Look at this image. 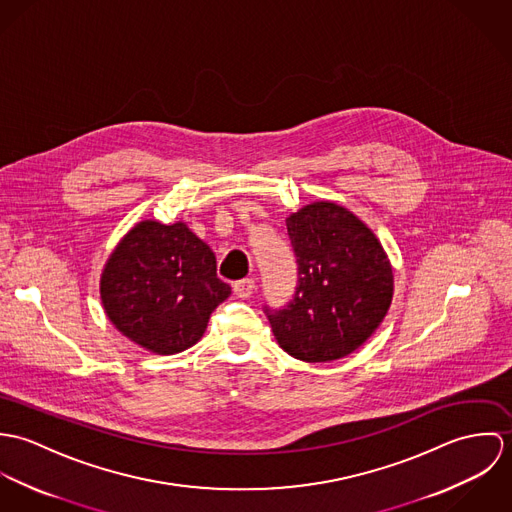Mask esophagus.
I'll return each mask as SVG.
<instances>
[{"mask_svg":"<svg viewBox=\"0 0 512 512\" xmlns=\"http://www.w3.org/2000/svg\"><path fill=\"white\" fill-rule=\"evenodd\" d=\"M254 288H256V284H254V280H252V278H244V280H238V282H234V286H232V290H234V293H236V297H242V299H248V297H252Z\"/></svg>","mask_w":512,"mask_h":512,"instance_id":"esophagus-1","label":"esophagus"}]
</instances>
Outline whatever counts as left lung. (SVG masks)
<instances>
[{
  "mask_svg": "<svg viewBox=\"0 0 512 512\" xmlns=\"http://www.w3.org/2000/svg\"><path fill=\"white\" fill-rule=\"evenodd\" d=\"M297 262L292 299L264 313L293 359L327 363L359 349L392 301L390 262L363 220L335 203H313L288 219Z\"/></svg>",
  "mask_w": 512,
  "mask_h": 512,
  "instance_id": "8db88e82",
  "label": "left lung"
}]
</instances>
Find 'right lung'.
I'll return each instance as SVG.
<instances>
[{
  "instance_id": "1",
  "label": "right lung",
  "mask_w": 512,
  "mask_h": 512,
  "mask_svg": "<svg viewBox=\"0 0 512 512\" xmlns=\"http://www.w3.org/2000/svg\"><path fill=\"white\" fill-rule=\"evenodd\" d=\"M100 295L110 321L157 355L193 347L230 295L213 250L183 222L146 220L110 256Z\"/></svg>"
}]
</instances>
